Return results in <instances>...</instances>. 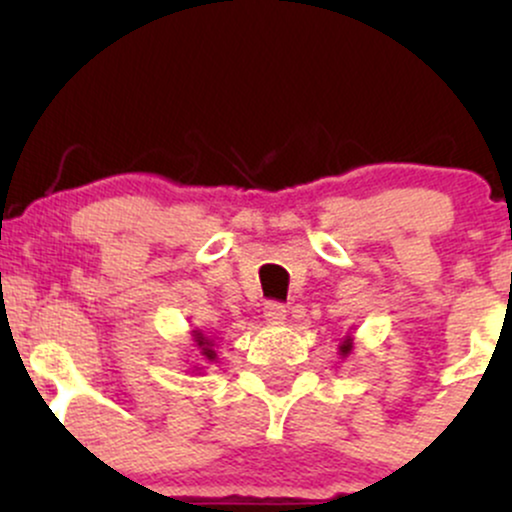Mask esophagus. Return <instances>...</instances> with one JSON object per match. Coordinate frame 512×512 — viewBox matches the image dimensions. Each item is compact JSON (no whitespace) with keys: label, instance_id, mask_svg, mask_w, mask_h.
I'll return each instance as SVG.
<instances>
[{"label":"esophagus","instance_id":"esophagus-1","mask_svg":"<svg viewBox=\"0 0 512 512\" xmlns=\"http://www.w3.org/2000/svg\"><path fill=\"white\" fill-rule=\"evenodd\" d=\"M264 320L272 322V325H281V322L286 320V308L281 303H267L264 305Z\"/></svg>","mask_w":512,"mask_h":512}]
</instances>
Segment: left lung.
Segmentation results:
<instances>
[{"label": "left lung", "mask_w": 512, "mask_h": 512, "mask_svg": "<svg viewBox=\"0 0 512 512\" xmlns=\"http://www.w3.org/2000/svg\"><path fill=\"white\" fill-rule=\"evenodd\" d=\"M351 349H354V339H351V337H346L344 342L339 344V354H342V356L346 358V356L351 354Z\"/></svg>", "instance_id": "obj_1"}]
</instances>
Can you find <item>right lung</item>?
Instances as JSON below:
<instances>
[{"mask_svg": "<svg viewBox=\"0 0 512 512\" xmlns=\"http://www.w3.org/2000/svg\"><path fill=\"white\" fill-rule=\"evenodd\" d=\"M192 337H195V344L199 349V356L207 358V361H216V351H214V342L207 337V334H202L199 330L192 332Z\"/></svg>", "mask_w": 512, "mask_h": 512, "instance_id": "add662e5", "label": "right lung"}]
</instances>
